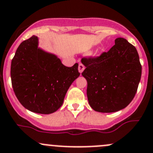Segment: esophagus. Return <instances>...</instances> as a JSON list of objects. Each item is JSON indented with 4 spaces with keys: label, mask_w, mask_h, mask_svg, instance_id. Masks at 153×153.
<instances>
[{
    "label": "esophagus",
    "mask_w": 153,
    "mask_h": 153,
    "mask_svg": "<svg viewBox=\"0 0 153 153\" xmlns=\"http://www.w3.org/2000/svg\"><path fill=\"white\" fill-rule=\"evenodd\" d=\"M84 69H85L84 65H83V64L80 63L79 65H78V71H79L80 73H81V72L84 70Z\"/></svg>",
    "instance_id": "1"
}]
</instances>
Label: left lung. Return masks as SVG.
Returning a JSON list of instances; mask_svg holds the SVG:
<instances>
[{"instance_id":"1","label":"left lung","mask_w":153,"mask_h":153,"mask_svg":"<svg viewBox=\"0 0 153 153\" xmlns=\"http://www.w3.org/2000/svg\"><path fill=\"white\" fill-rule=\"evenodd\" d=\"M82 75L87 81L90 106L101 113L125 108L137 91L141 65L136 48L125 39L117 38L108 52L97 57H83Z\"/></svg>"}]
</instances>
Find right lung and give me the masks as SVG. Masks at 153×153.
<instances>
[{
	"label": "right lung",
	"instance_id": "right-lung-1",
	"mask_svg": "<svg viewBox=\"0 0 153 153\" xmlns=\"http://www.w3.org/2000/svg\"><path fill=\"white\" fill-rule=\"evenodd\" d=\"M78 64L68 67L53 54L38 48V37L23 41L11 64L13 90L20 103L32 112L49 114L64 102L72 82L80 75Z\"/></svg>",
	"mask_w": 153,
	"mask_h": 153
}]
</instances>
